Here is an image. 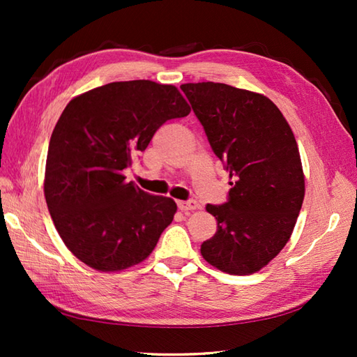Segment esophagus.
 I'll list each match as a JSON object with an SVG mask.
<instances>
[{
  "label": "esophagus",
  "instance_id": "esophagus-1",
  "mask_svg": "<svg viewBox=\"0 0 357 357\" xmlns=\"http://www.w3.org/2000/svg\"><path fill=\"white\" fill-rule=\"evenodd\" d=\"M201 206L196 201H178V208L181 211H188V210H196Z\"/></svg>",
  "mask_w": 357,
  "mask_h": 357
}]
</instances>
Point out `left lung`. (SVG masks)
Returning a JSON list of instances; mask_svg holds the SVG:
<instances>
[{
    "label": "left lung",
    "instance_id": "8db88e82",
    "mask_svg": "<svg viewBox=\"0 0 357 357\" xmlns=\"http://www.w3.org/2000/svg\"><path fill=\"white\" fill-rule=\"evenodd\" d=\"M215 155L236 181L201 255L229 275L264 268L290 239L305 195V176L291 127L267 96L222 82L181 86Z\"/></svg>",
    "mask_w": 357,
    "mask_h": 357
}]
</instances>
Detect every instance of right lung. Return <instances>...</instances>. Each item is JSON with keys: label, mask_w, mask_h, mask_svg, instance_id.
Here are the masks:
<instances>
[{"label": "right lung", "mask_w": 357, "mask_h": 357, "mask_svg": "<svg viewBox=\"0 0 357 357\" xmlns=\"http://www.w3.org/2000/svg\"><path fill=\"white\" fill-rule=\"evenodd\" d=\"M190 110L176 87L149 79L110 82L66 105L49 142L44 196L81 262L121 271L153 252L176 202L127 183L123 172L165 121Z\"/></svg>", "instance_id": "add662e5"}]
</instances>
